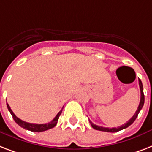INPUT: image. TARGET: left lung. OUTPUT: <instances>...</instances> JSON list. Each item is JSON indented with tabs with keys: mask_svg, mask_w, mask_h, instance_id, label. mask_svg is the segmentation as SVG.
Segmentation results:
<instances>
[{
	"mask_svg": "<svg viewBox=\"0 0 152 152\" xmlns=\"http://www.w3.org/2000/svg\"><path fill=\"white\" fill-rule=\"evenodd\" d=\"M139 86H140V104H139V106H138L137 109L135 114L132 116V118L129 119V121H127V123H124L123 125L120 126L119 127H114V128H108V127H103V126H97L95 124H94L91 121H90V123H91V126L94 128V129H97V130H100V131H104V132H111V133H115V132H118L119 130H122L123 129H126L127 128L128 126L131 125L132 123H134L136 118L137 117L138 114L140 111L141 110V108H143L144 104V91H143V85L141 80L139 79Z\"/></svg>",
	"mask_w": 152,
	"mask_h": 152,
	"instance_id": "left-lung-1",
	"label": "left lung"
}]
</instances>
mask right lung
<instances>
[{
  "mask_svg": "<svg viewBox=\"0 0 152 152\" xmlns=\"http://www.w3.org/2000/svg\"><path fill=\"white\" fill-rule=\"evenodd\" d=\"M7 107H8V109L10 112V113L12 114L15 122L18 126H20L21 127H23V129H28V130L32 132H43L45 131V130H48V129H51V128L53 127H55V126H56L57 123H58L59 116H60V115H61V112H62V109H61V110L57 114L56 116L55 117V119H53L51 122H50V123H45V124H35V123H26V122H24V121H23L22 119H18V117L16 116L14 114V112H12V110L11 109L9 104H8V103H7Z\"/></svg>",
  "mask_w": 152,
  "mask_h": 152,
  "instance_id": "1",
  "label": "right lung"
}]
</instances>
